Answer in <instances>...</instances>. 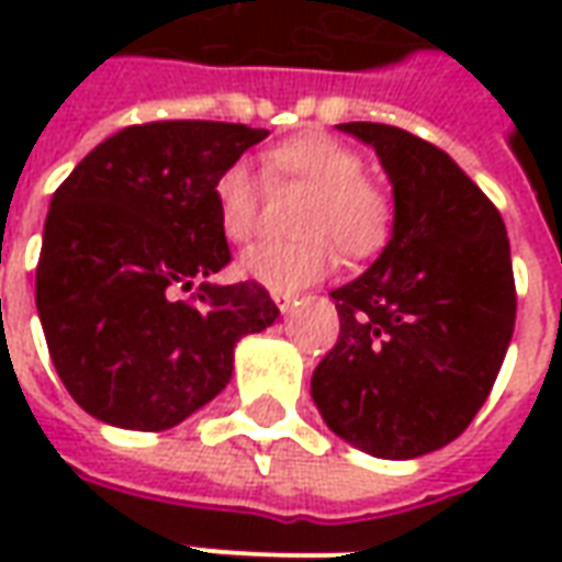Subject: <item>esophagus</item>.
Returning a JSON list of instances; mask_svg holds the SVG:
<instances>
[{
	"mask_svg": "<svg viewBox=\"0 0 562 562\" xmlns=\"http://www.w3.org/2000/svg\"><path fill=\"white\" fill-rule=\"evenodd\" d=\"M273 304L280 306L282 316H289V313H292V306L297 304V297H294V294H289V292H273Z\"/></svg>",
	"mask_w": 562,
	"mask_h": 562,
	"instance_id": "34e87169",
	"label": "esophagus"
}]
</instances>
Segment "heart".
Instances as JSON below:
<instances>
[{
  "instance_id": "heart-1",
  "label": "heart",
  "mask_w": 562,
  "mask_h": 562,
  "mask_svg": "<svg viewBox=\"0 0 562 562\" xmlns=\"http://www.w3.org/2000/svg\"><path fill=\"white\" fill-rule=\"evenodd\" d=\"M270 186L306 189L297 232L304 237L285 244H256L246 249L237 270L273 292H297L325 280L337 268L340 252L364 261L385 249L394 232V201L389 189L364 177V161L349 144L304 132L280 140L261 156ZM216 222L232 244H246L258 225L261 186L252 171L234 161L213 183Z\"/></svg>"
}]
</instances>
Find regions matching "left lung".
I'll list each match as a JSON object with an SVG mask.
<instances>
[{
  "label": "left lung",
  "instance_id": "1",
  "mask_svg": "<svg viewBox=\"0 0 562 562\" xmlns=\"http://www.w3.org/2000/svg\"><path fill=\"white\" fill-rule=\"evenodd\" d=\"M376 149L394 189L382 256L334 289L340 340L313 373L334 434L409 460L458 439L482 409L515 330V277L499 210L434 144L382 123H340Z\"/></svg>",
  "mask_w": 562,
  "mask_h": 562
}]
</instances>
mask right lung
Wrapping results in <instances>:
<instances>
[{"label": "right lung", "instance_id": "right-lung-1", "mask_svg": "<svg viewBox=\"0 0 562 562\" xmlns=\"http://www.w3.org/2000/svg\"><path fill=\"white\" fill-rule=\"evenodd\" d=\"M265 138V128L210 120L128 126L54 192L35 304L83 413L168 430L228 385L237 340L277 322L265 285L207 282L232 261L213 183ZM195 279L196 294L177 299Z\"/></svg>", "mask_w": 562, "mask_h": 562}]
</instances>
